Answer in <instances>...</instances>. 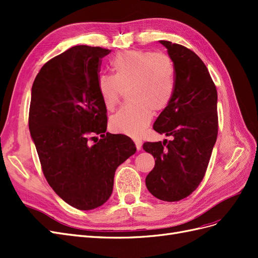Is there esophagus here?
<instances>
[{
	"label": "esophagus",
	"mask_w": 258,
	"mask_h": 258,
	"mask_svg": "<svg viewBox=\"0 0 258 258\" xmlns=\"http://www.w3.org/2000/svg\"><path fill=\"white\" fill-rule=\"evenodd\" d=\"M135 143H136V146H137V150H138V151H141V148H142V141H140V140H136Z\"/></svg>",
	"instance_id": "obj_1"
}]
</instances>
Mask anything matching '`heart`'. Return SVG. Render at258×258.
<instances>
[{"label": "heart", "mask_w": 258, "mask_h": 258, "mask_svg": "<svg viewBox=\"0 0 258 258\" xmlns=\"http://www.w3.org/2000/svg\"><path fill=\"white\" fill-rule=\"evenodd\" d=\"M110 64L113 74L101 73L97 87L104 107L113 111L123 89L130 102L111 117L112 130L139 137L150 124L155 112L170 104L175 91V64L169 54L144 50L116 53Z\"/></svg>", "instance_id": "heart-1"}]
</instances>
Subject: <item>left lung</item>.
I'll list each match as a JSON object with an SVG mask.
<instances>
[{
	"label": "left lung",
	"mask_w": 258,
	"mask_h": 258,
	"mask_svg": "<svg viewBox=\"0 0 258 258\" xmlns=\"http://www.w3.org/2000/svg\"><path fill=\"white\" fill-rule=\"evenodd\" d=\"M159 42L174 62L176 83L172 100L153 128L173 140L143 144L155 158L145 184L156 198L173 202L189 196L206 174L217 138V91L196 53L182 45Z\"/></svg>",
	"instance_id": "8db88e82"
}]
</instances>
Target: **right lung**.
I'll use <instances>...</instances> for the list:
<instances>
[{"instance_id": "obj_1", "label": "right lung", "mask_w": 258, "mask_h": 258, "mask_svg": "<svg viewBox=\"0 0 258 258\" xmlns=\"http://www.w3.org/2000/svg\"><path fill=\"white\" fill-rule=\"evenodd\" d=\"M110 52L74 46L42 67L31 90L29 129L43 173L53 191L79 210L105 204L116 169L137 151L129 137L106 132L97 77Z\"/></svg>"}]
</instances>
